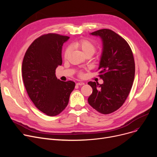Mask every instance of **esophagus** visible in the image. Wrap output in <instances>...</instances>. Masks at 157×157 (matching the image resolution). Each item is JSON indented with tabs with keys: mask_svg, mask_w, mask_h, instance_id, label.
I'll return each instance as SVG.
<instances>
[{
	"mask_svg": "<svg viewBox=\"0 0 157 157\" xmlns=\"http://www.w3.org/2000/svg\"><path fill=\"white\" fill-rule=\"evenodd\" d=\"M77 85H79V86H82V85H84L85 83H83V82H79V83H76Z\"/></svg>",
	"mask_w": 157,
	"mask_h": 157,
	"instance_id": "obj_1",
	"label": "esophagus"
}]
</instances>
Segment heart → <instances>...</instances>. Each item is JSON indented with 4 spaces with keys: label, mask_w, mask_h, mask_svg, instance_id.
I'll list each match as a JSON object with an SVG mask.
<instances>
[{
    "label": "heart",
    "mask_w": 157,
    "mask_h": 157,
    "mask_svg": "<svg viewBox=\"0 0 157 157\" xmlns=\"http://www.w3.org/2000/svg\"><path fill=\"white\" fill-rule=\"evenodd\" d=\"M72 46L74 47H76L77 48L80 49L83 52L84 55H92L95 51V44L88 39H80L79 40L76 41L72 44ZM70 48L67 47L65 49V50L64 52V57L67 58L68 55H69L70 53Z\"/></svg>",
    "instance_id": "b5f03b06"
}]
</instances>
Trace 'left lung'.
I'll use <instances>...</instances> for the list:
<instances>
[{
    "instance_id": "left-lung-1",
    "label": "left lung",
    "mask_w": 157,
    "mask_h": 157,
    "mask_svg": "<svg viewBox=\"0 0 157 157\" xmlns=\"http://www.w3.org/2000/svg\"><path fill=\"white\" fill-rule=\"evenodd\" d=\"M90 34L100 37L102 42L98 70L104 83L88 82L93 92L88 102L98 112L108 114L118 109L127 99L134 79V59L127 41L113 30L104 29Z\"/></svg>"
}]
</instances>
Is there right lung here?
Returning <instances> with one entry per match:
<instances>
[{"instance_id":"add662e5","label":"right lung","mask_w":157,"mask_h":157,"mask_svg":"<svg viewBox=\"0 0 157 157\" xmlns=\"http://www.w3.org/2000/svg\"><path fill=\"white\" fill-rule=\"evenodd\" d=\"M69 37L48 34L36 39L29 47L22 63L23 83L36 108L48 116L60 114L67 107L75 87L72 81L57 79L55 70L62 63L63 44Z\"/></svg>"}]
</instances>
